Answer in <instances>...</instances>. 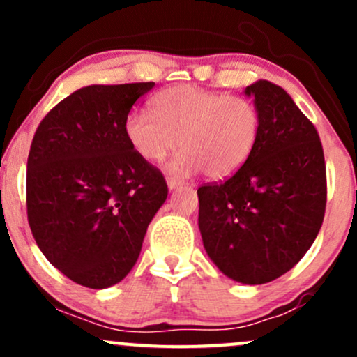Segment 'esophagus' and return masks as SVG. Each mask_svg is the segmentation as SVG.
Wrapping results in <instances>:
<instances>
[{
    "instance_id": "obj_1",
    "label": "esophagus",
    "mask_w": 357,
    "mask_h": 357,
    "mask_svg": "<svg viewBox=\"0 0 357 357\" xmlns=\"http://www.w3.org/2000/svg\"><path fill=\"white\" fill-rule=\"evenodd\" d=\"M179 186H183V183L179 181L178 178H167V188H169L171 191L176 190V188H179Z\"/></svg>"
}]
</instances>
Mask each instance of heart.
<instances>
[{"label": "heart", "mask_w": 357, "mask_h": 357, "mask_svg": "<svg viewBox=\"0 0 357 357\" xmlns=\"http://www.w3.org/2000/svg\"><path fill=\"white\" fill-rule=\"evenodd\" d=\"M153 112L127 117V141L149 162L166 159L181 142L184 151L171 171L184 176L203 169L210 179L230 178L248 161L260 134V112L252 100L192 85L162 90Z\"/></svg>", "instance_id": "b5f03b06"}]
</instances>
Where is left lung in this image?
I'll return each instance as SVG.
<instances>
[{"instance_id":"1","label":"left lung","mask_w":357,"mask_h":357,"mask_svg":"<svg viewBox=\"0 0 357 357\" xmlns=\"http://www.w3.org/2000/svg\"><path fill=\"white\" fill-rule=\"evenodd\" d=\"M260 134L248 161L227 181L198 188L204 250L227 277L267 284L296 267L322 227L326 161L317 129L284 89L258 80Z\"/></svg>"}]
</instances>
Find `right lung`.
<instances>
[{"instance_id": "1", "label": "right lung", "mask_w": 357, "mask_h": 357, "mask_svg": "<svg viewBox=\"0 0 357 357\" xmlns=\"http://www.w3.org/2000/svg\"><path fill=\"white\" fill-rule=\"evenodd\" d=\"M154 82L89 85L45 116L26 165L33 238L55 268L89 289L116 285L136 265L167 198L158 167L134 153L126 121Z\"/></svg>"}]
</instances>
